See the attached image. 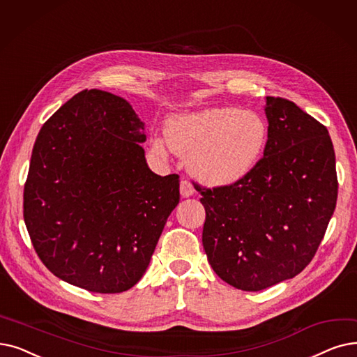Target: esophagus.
<instances>
[{"mask_svg": "<svg viewBox=\"0 0 357 357\" xmlns=\"http://www.w3.org/2000/svg\"><path fill=\"white\" fill-rule=\"evenodd\" d=\"M179 191H181V197H183V198H188V197H191V195H194V187H192V183L191 182H188L187 179H182L181 181V187H179Z\"/></svg>", "mask_w": 357, "mask_h": 357, "instance_id": "esophagus-1", "label": "esophagus"}]
</instances>
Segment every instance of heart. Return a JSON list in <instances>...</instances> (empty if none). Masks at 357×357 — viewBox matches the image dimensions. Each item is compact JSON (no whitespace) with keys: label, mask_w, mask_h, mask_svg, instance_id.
<instances>
[{"label":"heart","mask_w":357,"mask_h":357,"mask_svg":"<svg viewBox=\"0 0 357 357\" xmlns=\"http://www.w3.org/2000/svg\"><path fill=\"white\" fill-rule=\"evenodd\" d=\"M268 143L264 118L238 107L213 106L170 115L163 138L151 150L167 156L169 149L187 159L191 175L213 188H227L250 176Z\"/></svg>","instance_id":"1"}]
</instances>
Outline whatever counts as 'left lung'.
I'll return each mask as SVG.
<instances>
[{
	"instance_id": "obj_1",
	"label": "left lung",
	"mask_w": 357,
	"mask_h": 357,
	"mask_svg": "<svg viewBox=\"0 0 357 357\" xmlns=\"http://www.w3.org/2000/svg\"><path fill=\"white\" fill-rule=\"evenodd\" d=\"M264 112L268 143L254 172L234 187L199 188L207 259L222 280L245 291L298 275L337 203L328 130L283 98L267 96Z\"/></svg>"
}]
</instances>
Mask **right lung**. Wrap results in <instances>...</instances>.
I'll use <instances>...</instances> for the list:
<instances>
[{
  "instance_id": "right-lung-1",
  "label": "right lung",
  "mask_w": 357,
  "mask_h": 357,
  "mask_svg": "<svg viewBox=\"0 0 357 357\" xmlns=\"http://www.w3.org/2000/svg\"><path fill=\"white\" fill-rule=\"evenodd\" d=\"M143 130L128 100L98 89L43 123L24 185V223L61 280L119 293L146 273L179 203V176L149 167Z\"/></svg>"
}]
</instances>
